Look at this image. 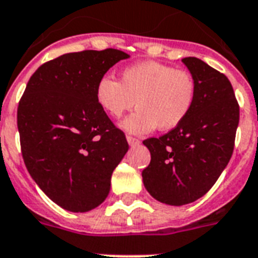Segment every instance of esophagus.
I'll return each mask as SVG.
<instances>
[{
	"mask_svg": "<svg viewBox=\"0 0 258 258\" xmlns=\"http://www.w3.org/2000/svg\"><path fill=\"white\" fill-rule=\"evenodd\" d=\"M127 142H128L130 146H139L140 140L138 138H134V136H127Z\"/></svg>",
	"mask_w": 258,
	"mask_h": 258,
	"instance_id": "esophagus-1",
	"label": "esophagus"
}]
</instances>
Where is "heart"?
<instances>
[{
  "label": "heart",
  "mask_w": 258,
  "mask_h": 258,
  "mask_svg": "<svg viewBox=\"0 0 258 258\" xmlns=\"http://www.w3.org/2000/svg\"><path fill=\"white\" fill-rule=\"evenodd\" d=\"M196 82L185 70L158 62L131 64L122 71V82L106 74L98 81V103L112 118L138 110L122 123L131 134L176 128L189 115L196 100Z\"/></svg>",
  "instance_id": "heart-1"
}]
</instances>
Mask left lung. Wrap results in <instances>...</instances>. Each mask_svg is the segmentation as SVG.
<instances>
[{
    "instance_id": "8db88e82",
    "label": "left lung",
    "mask_w": 258,
    "mask_h": 258,
    "mask_svg": "<svg viewBox=\"0 0 258 258\" xmlns=\"http://www.w3.org/2000/svg\"><path fill=\"white\" fill-rule=\"evenodd\" d=\"M196 82V100L176 128L143 144L151 162L143 184L158 202L184 205L204 196L233 154L240 107L229 79L195 56L181 59Z\"/></svg>"
}]
</instances>
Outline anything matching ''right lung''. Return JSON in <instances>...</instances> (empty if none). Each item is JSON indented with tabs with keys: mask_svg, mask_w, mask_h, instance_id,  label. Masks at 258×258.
Masks as SVG:
<instances>
[{
	"mask_svg": "<svg viewBox=\"0 0 258 258\" xmlns=\"http://www.w3.org/2000/svg\"><path fill=\"white\" fill-rule=\"evenodd\" d=\"M128 54L85 50L49 60L31 75L17 110L21 151L35 183L55 204L87 212L106 200L128 143L100 107L96 85Z\"/></svg>",
	"mask_w": 258,
	"mask_h": 258,
	"instance_id": "add662e5",
	"label": "right lung"
}]
</instances>
